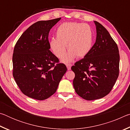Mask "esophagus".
I'll list each match as a JSON object with an SVG mask.
<instances>
[{
  "label": "esophagus",
  "mask_w": 130,
  "mask_h": 130,
  "mask_svg": "<svg viewBox=\"0 0 130 130\" xmlns=\"http://www.w3.org/2000/svg\"><path fill=\"white\" fill-rule=\"evenodd\" d=\"M71 67H72L71 64H67V67L68 68V70H70V69H71Z\"/></svg>",
  "instance_id": "1"
}]
</instances>
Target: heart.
I'll return each instance as SVG.
<instances>
[{
  "label": "heart",
  "mask_w": 130,
  "mask_h": 130,
  "mask_svg": "<svg viewBox=\"0 0 130 130\" xmlns=\"http://www.w3.org/2000/svg\"><path fill=\"white\" fill-rule=\"evenodd\" d=\"M56 37L49 41L50 49L57 58H61L66 52L68 54L62 61L65 63L72 61L75 57L83 58L91 50L93 42V32L87 24L77 22H65L58 26Z\"/></svg>",
  "instance_id": "obj_1"
}]
</instances>
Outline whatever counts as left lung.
Segmentation results:
<instances>
[{"instance_id":"left-lung-1","label":"left lung","mask_w":130,"mask_h":130,"mask_svg":"<svg viewBox=\"0 0 130 130\" xmlns=\"http://www.w3.org/2000/svg\"><path fill=\"white\" fill-rule=\"evenodd\" d=\"M96 39L86 56L72 66L75 74L73 84L84 99L103 98L112 89L119 73L120 56L117 44L104 26L94 21Z\"/></svg>"}]
</instances>
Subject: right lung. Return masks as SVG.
<instances>
[{"instance_id":"add662e5","label":"right lung","mask_w":130,"mask_h":130,"mask_svg":"<svg viewBox=\"0 0 130 130\" xmlns=\"http://www.w3.org/2000/svg\"><path fill=\"white\" fill-rule=\"evenodd\" d=\"M61 18L37 22L22 34L12 56V74L21 92L38 100L56 92L67 70L50 49L48 37L51 28Z\"/></svg>"}]
</instances>
